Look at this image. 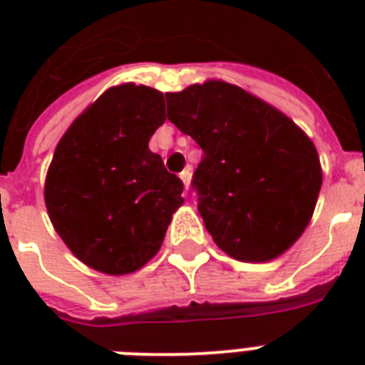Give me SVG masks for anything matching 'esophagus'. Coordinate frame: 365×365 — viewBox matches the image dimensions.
I'll return each mask as SVG.
<instances>
[{
  "label": "esophagus",
  "mask_w": 365,
  "mask_h": 365,
  "mask_svg": "<svg viewBox=\"0 0 365 365\" xmlns=\"http://www.w3.org/2000/svg\"><path fill=\"white\" fill-rule=\"evenodd\" d=\"M180 178H182L183 185H185V189L189 191V185H191V170H189V168H185V170L180 174Z\"/></svg>",
  "instance_id": "1"
}]
</instances>
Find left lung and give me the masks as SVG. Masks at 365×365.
<instances>
[{"label": "left lung", "mask_w": 365, "mask_h": 365, "mask_svg": "<svg viewBox=\"0 0 365 365\" xmlns=\"http://www.w3.org/2000/svg\"><path fill=\"white\" fill-rule=\"evenodd\" d=\"M168 121L199 143V214L239 261L284 254L309 225L322 187L317 148L282 111L237 85L206 81L166 94Z\"/></svg>", "instance_id": "8db88e82"}]
</instances>
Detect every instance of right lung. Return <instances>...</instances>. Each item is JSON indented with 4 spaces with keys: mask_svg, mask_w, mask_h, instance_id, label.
<instances>
[{
    "mask_svg": "<svg viewBox=\"0 0 365 365\" xmlns=\"http://www.w3.org/2000/svg\"><path fill=\"white\" fill-rule=\"evenodd\" d=\"M165 123V96L125 83L108 88L54 149L45 205L77 259L106 274L138 271L183 205V182L149 149Z\"/></svg>",
    "mask_w": 365,
    "mask_h": 365,
    "instance_id": "obj_1",
    "label": "right lung"
}]
</instances>
